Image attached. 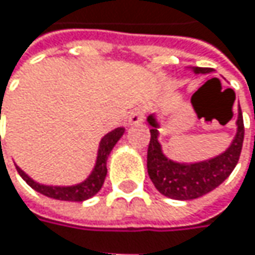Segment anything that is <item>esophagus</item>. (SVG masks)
I'll list each match as a JSON object with an SVG mask.
<instances>
[{"label": "esophagus", "instance_id": "esophagus-1", "mask_svg": "<svg viewBox=\"0 0 255 255\" xmlns=\"http://www.w3.org/2000/svg\"><path fill=\"white\" fill-rule=\"evenodd\" d=\"M144 121V111L141 108H135L131 111L129 117H128V124L129 126H140Z\"/></svg>", "mask_w": 255, "mask_h": 255}]
</instances>
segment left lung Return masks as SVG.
Wrapping results in <instances>:
<instances>
[{
	"instance_id": "8db88e82",
	"label": "left lung",
	"mask_w": 255,
	"mask_h": 255,
	"mask_svg": "<svg viewBox=\"0 0 255 255\" xmlns=\"http://www.w3.org/2000/svg\"><path fill=\"white\" fill-rule=\"evenodd\" d=\"M196 75L211 74L210 68H189ZM193 99V97H192ZM150 126V141L147 147V173L153 186L167 198L177 201L196 199L214 190L229 177L239 161L244 143V120L241 108H238L236 134L229 147L204 161L178 162L170 159L159 143V123L155 114L147 117Z\"/></svg>"
}]
</instances>
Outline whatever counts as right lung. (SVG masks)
Returning <instances> with one entry per match:
<instances>
[{"mask_svg":"<svg viewBox=\"0 0 255 255\" xmlns=\"http://www.w3.org/2000/svg\"><path fill=\"white\" fill-rule=\"evenodd\" d=\"M124 132H126V128L118 127L102 137V140L99 143V149H97V158H96L94 168L91 170L88 177L77 183V184H71V186L42 184V183L35 181L32 177H29L19 165H16L17 173L33 190L39 192L44 196L59 199V201H74V202H81V201L90 199L96 193H99V190L102 189L106 174H108V168H106L108 158H109L112 149L115 147V144L124 135Z\"/></svg>","mask_w":255,"mask_h":255,"instance_id":"right-lung-1","label":"right lung"}]
</instances>
